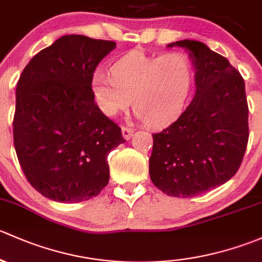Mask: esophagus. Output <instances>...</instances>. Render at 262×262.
Returning a JSON list of instances; mask_svg holds the SVG:
<instances>
[{
    "mask_svg": "<svg viewBox=\"0 0 262 262\" xmlns=\"http://www.w3.org/2000/svg\"><path fill=\"white\" fill-rule=\"evenodd\" d=\"M132 134H134V130H132V128L125 127V126H123V127H122V136H123V139H125V140H130L131 137H132Z\"/></svg>",
    "mask_w": 262,
    "mask_h": 262,
    "instance_id": "34e87169",
    "label": "esophagus"
}]
</instances>
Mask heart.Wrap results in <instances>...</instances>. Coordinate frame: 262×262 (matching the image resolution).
I'll use <instances>...</instances> for the list:
<instances>
[{"instance_id": "b5f03b06", "label": "heart", "mask_w": 262, "mask_h": 262, "mask_svg": "<svg viewBox=\"0 0 262 262\" xmlns=\"http://www.w3.org/2000/svg\"><path fill=\"white\" fill-rule=\"evenodd\" d=\"M112 75L96 72L92 79L97 106L115 117L130 106L152 127L174 120L184 107L194 79L190 56L183 51L151 54L131 50L113 63Z\"/></svg>"}]
</instances>
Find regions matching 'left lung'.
Wrapping results in <instances>:
<instances>
[{"instance_id": "1", "label": "left lung", "mask_w": 262, "mask_h": 262, "mask_svg": "<svg viewBox=\"0 0 262 262\" xmlns=\"http://www.w3.org/2000/svg\"><path fill=\"white\" fill-rule=\"evenodd\" d=\"M189 51L195 94L175 122L152 135L151 182L171 196L199 195L225 184L239 169L249 142L245 82L225 56L195 40L168 47Z\"/></svg>"}]
</instances>
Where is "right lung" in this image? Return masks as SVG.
I'll return each instance as SVG.
<instances>
[{
    "label": "right lung",
    "mask_w": 262,
    "mask_h": 262,
    "mask_svg": "<svg viewBox=\"0 0 262 262\" xmlns=\"http://www.w3.org/2000/svg\"><path fill=\"white\" fill-rule=\"evenodd\" d=\"M115 48L110 40L66 35L20 75L13 145L28 182L47 198L78 203L108 184V154L126 140L94 102L92 79Z\"/></svg>",
    "instance_id": "1"
}]
</instances>
